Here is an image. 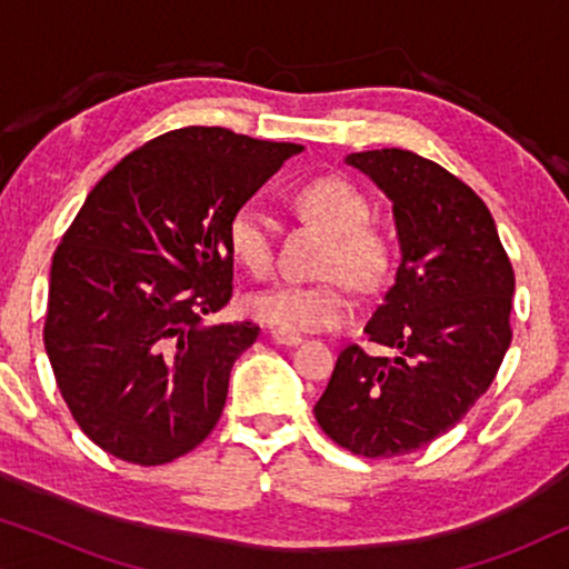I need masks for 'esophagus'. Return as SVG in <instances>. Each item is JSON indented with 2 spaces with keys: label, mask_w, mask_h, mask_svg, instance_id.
I'll list each match as a JSON object with an SVG mask.
<instances>
[{
  "label": "esophagus",
  "mask_w": 569,
  "mask_h": 569,
  "mask_svg": "<svg viewBox=\"0 0 569 569\" xmlns=\"http://www.w3.org/2000/svg\"><path fill=\"white\" fill-rule=\"evenodd\" d=\"M269 337H271V341H277V345H284V347H295V345H300V341H302L300 333L284 331V329H271Z\"/></svg>",
  "instance_id": "obj_1"
}]
</instances>
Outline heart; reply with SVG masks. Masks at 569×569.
<instances>
[{"instance_id":"obj_1","label":"heart","mask_w":569,"mask_h":569,"mask_svg":"<svg viewBox=\"0 0 569 569\" xmlns=\"http://www.w3.org/2000/svg\"><path fill=\"white\" fill-rule=\"evenodd\" d=\"M292 204L308 220L331 232L323 251L321 274L326 282H284L246 298V310L259 321L284 331H329L355 318V300L345 279L357 287H376L391 263L386 232L368 222L365 193L341 176H316L292 191ZM224 246L238 267L253 277H269L274 269L271 224L259 207L240 204L224 222Z\"/></svg>"}]
</instances>
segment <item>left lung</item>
<instances>
[{"mask_svg":"<svg viewBox=\"0 0 569 569\" xmlns=\"http://www.w3.org/2000/svg\"><path fill=\"white\" fill-rule=\"evenodd\" d=\"M347 162L393 201L401 263L365 333L396 355L347 345L313 415L349 453L391 458L446 435L492 386L516 274L485 201L438 162L396 147Z\"/></svg>","mask_w":569,"mask_h":569,"instance_id":"obj_1","label":"left lung"}]
</instances>
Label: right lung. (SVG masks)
I'll return each mask as SVG.
<instances>
[{
	"label": "right lung",
	"mask_w": 569,
	"mask_h": 569,
	"mask_svg": "<svg viewBox=\"0 0 569 569\" xmlns=\"http://www.w3.org/2000/svg\"><path fill=\"white\" fill-rule=\"evenodd\" d=\"M300 144L183 127L100 178L53 253L43 345L74 422L127 463L204 442L253 321L207 323L232 298L224 222Z\"/></svg>",
	"instance_id": "right-lung-1"
}]
</instances>
